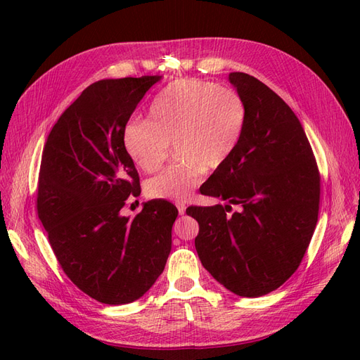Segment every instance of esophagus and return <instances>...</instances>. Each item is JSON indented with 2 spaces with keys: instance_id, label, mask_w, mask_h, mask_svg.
I'll list each match as a JSON object with an SVG mask.
<instances>
[{
  "instance_id": "34e87169",
  "label": "esophagus",
  "mask_w": 360,
  "mask_h": 360,
  "mask_svg": "<svg viewBox=\"0 0 360 360\" xmlns=\"http://www.w3.org/2000/svg\"><path fill=\"white\" fill-rule=\"evenodd\" d=\"M177 209H179V213H180V214L186 213V205H184L183 202H177Z\"/></svg>"
}]
</instances>
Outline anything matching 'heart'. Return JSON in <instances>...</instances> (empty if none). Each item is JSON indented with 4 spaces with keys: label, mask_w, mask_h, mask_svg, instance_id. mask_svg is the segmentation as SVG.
<instances>
[{
    "label": "heart",
    "mask_w": 360,
    "mask_h": 360,
    "mask_svg": "<svg viewBox=\"0 0 360 360\" xmlns=\"http://www.w3.org/2000/svg\"><path fill=\"white\" fill-rule=\"evenodd\" d=\"M148 119L135 118L124 129V147L135 165L155 172L167 162L169 143L180 163L146 183L155 200L186 201L205 169L224 167L240 146L248 126V106L231 89L210 81L177 79L151 102Z\"/></svg>",
    "instance_id": "b5f03b06"
}]
</instances>
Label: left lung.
<instances>
[{
    "mask_svg": "<svg viewBox=\"0 0 360 360\" xmlns=\"http://www.w3.org/2000/svg\"><path fill=\"white\" fill-rule=\"evenodd\" d=\"M230 81L248 106V126L233 158L200 189L230 204L186 213L200 225L195 248L204 269L237 296L259 297L300 266L319 219L321 177L291 108L248 73H230Z\"/></svg>",
    "mask_w": 360,
    "mask_h": 360,
    "instance_id": "1",
    "label": "left lung"
}]
</instances>
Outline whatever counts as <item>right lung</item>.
<instances>
[{
    "instance_id": "obj_1",
    "label": "right lung",
    "mask_w": 360,
    "mask_h": 360,
    "mask_svg": "<svg viewBox=\"0 0 360 360\" xmlns=\"http://www.w3.org/2000/svg\"><path fill=\"white\" fill-rule=\"evenodd\" d=\"M160 76L103 79L82 91L43 147L37 214L64 274L106 304L135 302L165 269L179 210L153 200L134 219L122 214L139 197V176L124 129Z\"/></svg>"
}]
</instances>
